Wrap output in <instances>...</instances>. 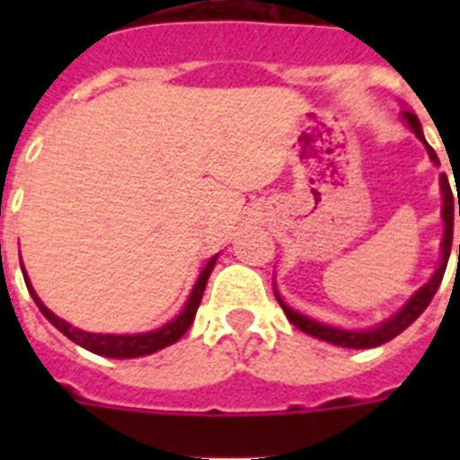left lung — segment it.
<instances>
[{"label": "left lung", "instance_id": "obj_1", "mask_svg": "<svg viewBox=\"0 0 460 460\" xmlns=\"http://www.w3.org/2000/svg\"><path fill=\"white\" fill-rule=\"evenodd\" d=\"M403 121L411 126V131L422 140V146L428 150L429 159L439 164V157L432 147L428 146V140L422 136V126L418 121L413 111H403ZM439 190H442V222H444V236H442V258H439V267L435 270V274L429 277L425 284H422L418 291H415L411 298H408L403 305L396 310L394 314H389L386 320H382L379 324L370 329H341L334 327V324H324V322H317L313 317H307V314L298 313L294 307H288L284 303V298L277 291V284H274V296H277V301H279L281 310L287 313L288 322L296 324V327L305 332V334L314 336V339H322V341L334 343V346H343V349H375V346H382V343L392 341L394 336H399L403 329H408L413 324L422 313H425V307L429 305V301L435 298L437 288L442 284L444 272H447V262H449L451 255V241H454V212H456V202H454V195H451V186L449 179H447V173L439 176ZM458 217H460V200H458ZM458 260H460V243H458Z\"/></svg>", "mask_w": 460, "mask_h": 460}]
</instances>
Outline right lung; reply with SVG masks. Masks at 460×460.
Listing matches in <instances>:
<instances>
[{
  "instance_id": "1",
  "label": "right lung",
  "mask_w": 460,
  "mask_h": 460,
  "mask_svg": "<svg viewBox=\"0 0 460 460\" xmlns=\"http://www.w3.org/2000/svg\"><path fill=\"white\" fill-rule=\"evenodd\" d=\"M217 258H219V252L212 255V258L202 265L200 274H198V279L193 284V291L188 296L186 305L181 310L173 320H169L166 324H162L159 329H153V332H143V334H95V332H85V329H78L74 324H68L66 320H61L57 314L45 305V303L40 301V296L35 294V288H32L31 279H28V274H25V267L21 265L25 277V287L31 291L32 301L38 303L40 313L45 314L47 320L52 322L54 327L59 329L61 334L68 336L71 341L83 346L90 353H97V356L104 358H140V356H150V353H157V350L166 349V346H172L181 339V336L186 334L190 324L195 320V313H198V305L202 301V294H205V287H208V279L212 270L217 265Z\"/></svg>"
}]
</instances>
